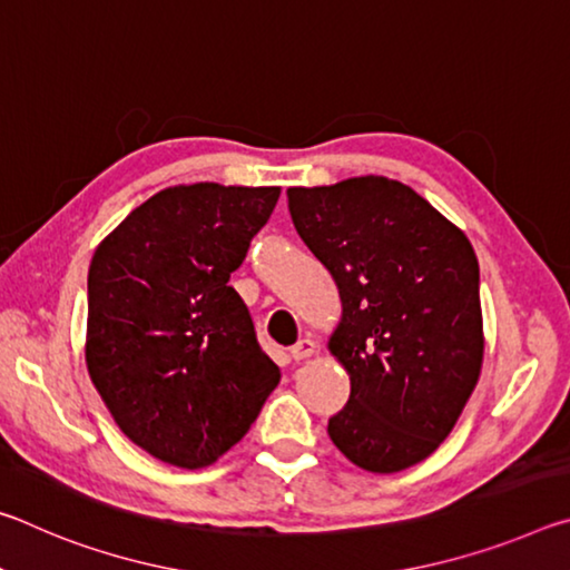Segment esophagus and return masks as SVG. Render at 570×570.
<instances>
[{
    "mask_svg": "<svg viewBox=\"0 0 570 570\" xmlns=\"http://www.w3.org/2000/svg\"><path fill=\"white\" fill-rule=\"evenodd\" d=\"M314 352H316V344H314L312 340H302V342H296V344L292 346V360H294V362L308 360V356H312Z\"/></svg>",
    "mask_w": 570,
    "mask_h": 570,
    "instance_id": "obj_1",
    "label": "esophagus"
}]
</instances>
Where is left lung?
<instances>
[{
	"mask_svg": "<svg viewBox=\"0 0 570 570\" xmlns=\"http://www.w3.org/2000/svg\"><path fill=\"white\" fill-rule=\"evenodd\" d=\"M286 196L296 234L342 298L330 352L352 392L330 438L362 470L417 465L455 428L480 377L475 250L400 180L362 176Z\"/></svg>",
	"mask_w": 570,
	"mask_h": 570,
	"instance_id": "8db88e82",
	"label": "left lung"
}]
</instances>
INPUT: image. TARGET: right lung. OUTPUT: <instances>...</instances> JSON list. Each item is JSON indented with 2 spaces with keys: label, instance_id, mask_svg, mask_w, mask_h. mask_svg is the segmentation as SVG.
<instances>
[{
  "label": "right lung",
  "instance_id": "add662e5",
  "mask_svg": "<svg viewBox=\"0 0 570 570\" xmlns=\"http://www.w3.org/2000/svg\"><path fill=\"white\" fill-rule=\"evenodd\" d=\"M282 188L156 193L95 248L85 362L112 420L168 465L198 470L246 435L282 380L228 286Z\"/></svg>",
  "mask_w": 570,
  "mask_h": 570
}]
</instances>
